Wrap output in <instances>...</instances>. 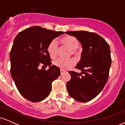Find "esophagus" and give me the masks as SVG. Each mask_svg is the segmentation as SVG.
<instances>
[{
    "mask_svg": "<svg viewBox=\"0 0 125 125\" xmlns=\"http://www.w3.org/2000/svg\"><path fill=\"white\" fill-rule=\"evenodd\" d=\"M64 72H65V71H63V70H62V69L61 70V75H62V74H63Z\"/></svg>",
    "mask_w": 125,
    "mask_h": 125,
    "instance_id": "obj_1",
    "label": "esophagus"
}]
</instances>
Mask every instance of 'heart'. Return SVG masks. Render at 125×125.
I'll use <instances>...</instances> for the list:
<instances>
[{
  "label": "heart",
  "mask_w": 125,
  "mask_h": 125,
  "mask_svg": "<svg viewBox=\"0 0 125 125\" xmlns=\"http://www.w3.org/2000/svg\"><path fill=\"white\" fill-rule=\"evenodd\" d=\"M60 42L62 44L66 46L71 49L70 54H72L74 56L78 57L79 52L77 49L79 46V43L77 39L74 36L67 35L60 39ZM47 51L49 55L52 58H55L58 54V45L56 42L53 41L48 44L47 48ZM75 62L73 59H62L58 58L53 62V63L55 66L61 69L62 70H66L67 69L73 66Z\"/></svg>",
  "instance_id": "heart-1"
}]
</instances>
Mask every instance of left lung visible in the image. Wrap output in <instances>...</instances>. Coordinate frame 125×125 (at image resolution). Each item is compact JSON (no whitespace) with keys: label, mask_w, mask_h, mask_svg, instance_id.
Here are the masks:
<instances>
[{"label":"left lung","mask_w":125,"mask_h":125,"mask_svg":"<svg viewBox=\"0 0 125 125\" xmlns=\"http://www.w3.org/2000/svg\"><path fill=\"white\" fill-rule=\"evenodd\" d=\"M81 42L83 51L76 68L81 73L69 71L71 79L66 84L70 96L86 102L100 94L106 83L111 66L109 45L97 33L87 31H66Z\"/></svg>","instance_id":"1"}]
</instances>
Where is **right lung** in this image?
Segmentation results:
<instances>
[{
    "instance_id": "add662e5",
    "label": "right lung",
    "mask_w": 125,
    "mask_h": 125,
    "mask_svg": "<svg viewBox=\"0 0 125 125\" xmlns=\"http://www.w3.org/2000/svg\"><path fill=\"white\" fill-rule=\"evenodd\" d=\"M64 31L33 26L21 31L14 40L10 53V73L17 89L25 98L38 102L49 95L52 83L61 74L59 68L51 66L47 48ZM42 64L48 70L38 69Z\"/></svg>"
}]
</instances>
